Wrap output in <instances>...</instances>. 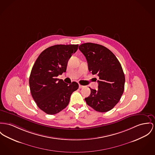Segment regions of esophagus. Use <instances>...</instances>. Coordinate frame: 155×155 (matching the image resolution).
<instances>
[{"label": "esophagus", "instance_id": "34e87169", "mask_svg": "<svg viewBox=\"0 0 155 155\" xmlns=\"http://www.w3.org/2000/svg\"><path fill=\"white\" fill-rule=\"evenodd\" d=\"M79 88H80V89H82V88H83V87H84V86H82V85H81V84H79Z\"/></svg>", "mask_w": 155, "mask_h": 155}]
</instances>
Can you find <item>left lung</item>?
Listing matches in <instances>:
<instances>
[{
  "label": "left lung",
  "mask_w": 155,
  "mask_h": 155,
  "mask_svg": "<svg viewBox=\"0 0 155 155\" xmlns=\"http://www.w3.org/2000/svg\"><path fill=\"white\" fill-rule=\"evenodd\" d=\"M79 49L86 57L89 72L99 78L98 89L91 88V94L84 99L86 103L97 112H108L124 93L125 78L122 66L114 53L102 45L85 43Z\"/></svg>",
  "instance_id": "obj_1"
}]
</instances>
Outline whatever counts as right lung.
<instances>
[{
  "label": "right lung",
  "mask_w": 155,
  "mask_h": 155,
  "mask_svg": "<svg viewBox=\"0 0 155 155\" xmlns=\"http://www.w3.org/2000/svg\"><path fill=\"white\" fill-rule=\"evenodd\" d=\"M78 45H56L41 52L35 63L29 77L32 97L37 106L48 114H58L69 103L72 93L79 88L57 77L66 71L67 64Z\"/></svg>",
  "instance_id": "obj_1"
}]
</instances>
